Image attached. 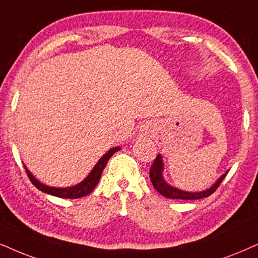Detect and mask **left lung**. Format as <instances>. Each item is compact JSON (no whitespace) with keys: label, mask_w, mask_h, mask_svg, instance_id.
I'll list each match as a JSON object with an SVG mask.
<instances>
[{"label":"left lung","mask_w":258,"mask_h":258,"mask_svg":"<svg viewBox=\"0 0 258 258\" xmlns=\"http://www.w3.org/2000/svg\"><path fill=\"white\" fill-rule=\"evenodd\" d=\"M163 170H164V163H163V158L161 153H158L157 157H156L155 162L152 163L151 169H150V180H151L153 187L159 194H162L163 197L168 199H181V200H199V199H204L210 197L211 194H213L216 191V189L219 187L221 182L225 178V176L227 175V170L225 174H223L218 178L216 183L211 185L210 188L206 190L201 191H187V190H181V189L172 187L171 184H169L165 178L163 177Z\"/></svg>","instance_id":"left-lung-1"}]
</instances>
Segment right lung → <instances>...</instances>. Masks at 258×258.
Returning <instances> with one entry per match:
<instances>
[{
	"label": "right lung",
	"instance_id": "add662e5",
	"mask_svg": "<svg viewBox=\"0 0 258 258\" xmlns=\"http://www.w3.org/2000/svg\"><path fill=\"white\" fill-rule=\"evenodd\" d=\"M120 149H121L120 146H115V148L108 150V151H107L105 155H103L102 157L99 159V162L96 163L95 167L91 169L89 175H88L82 182L73 185V187L58 188V187H51V185L44 184V183H41L39 180H37L33 175H32V172L29 171L27 168H26V165H25V169H26V172H27V175H28V178L31 180L32 183H33L35 187L39 189V190L44 191V193H46V194L53 195V197H57V198L78 199V198L86 197V195L90 194L91 191L94 190V188L96 187L97 183H99L100 177H101V175H102V171L106 167L107 162H108L109 158L112 157V156L116 151H119Z\"/></svg>",
	"mask_w": 258,
	"mask_h": 258
}]
</instances>
